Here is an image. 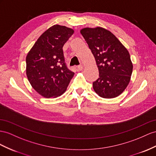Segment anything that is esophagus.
Instances as JSON below:
<instances>
[{
	"label": "esophagus",
	"instance_id": "esophagus-1",
	"mask_svg": "<svg viewBox=\"0 0 156 156\" xmlns=\"http://www.w3.org/2000/svg\"><path fill=\"white\" fill-rule=\"evenodd\" d=\"M83 69V66H82V65H80V66H77V70H78V71L82 70Z\"/></svg>",
	"mask_w": 156,
	"mask_h": 156
}]
</instances>
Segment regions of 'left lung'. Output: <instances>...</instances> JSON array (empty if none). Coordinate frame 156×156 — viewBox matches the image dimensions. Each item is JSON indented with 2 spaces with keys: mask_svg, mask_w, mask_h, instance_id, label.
<instances>
[{
  "mask_svg": "<svg viewBox=\"0 0 156 156\" xmlns=\"http://www.w3.org/2000/svg\"><path fill=\"white\" fill-rule=\"evenodd\" d=\"M80 33L94 56L99 76L93 88L99 96L114 98L121 94L129 84L133 65L126 47L105 28L85 27Z\"/></svg>",
  "mask_w": 156,
  "mask_h": 156,
  "instance_id": "1",
  "label": "left lung"
}]
</instances>
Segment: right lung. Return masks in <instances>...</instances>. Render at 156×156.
Returning <instances> with one entry per match:
<instances>
[{"label": "right lung", "instance_id": "1", "mask_svg": "<svg viewBox=\"0 0 156 156\" xmlns=\"http://www.w3.org/2000/svg\"><path fill=\"white\" fill-rule=\"evenodd\" d=\"M74 30L54 25L35 43L26 57V75L33 88L43 97L57 98L65 92L74 73L68 69L62 47Z\"/></svg>", "mask_w": 156, "mask_h": 156}]
</instances>
